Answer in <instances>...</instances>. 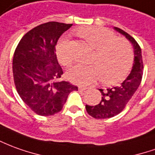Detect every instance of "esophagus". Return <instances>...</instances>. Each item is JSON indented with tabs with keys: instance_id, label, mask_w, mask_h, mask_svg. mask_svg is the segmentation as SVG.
I'll list each match as a JSON object with an SVG mask.
<instances>
[{
	"instance_id": "esophagus-1",
	"label": "esophagus",
	"mask_w": 155,
	"mask_h": 155,
	"mask_svg": "<svg viewBox=\"0 0 155 155\" xmlns=\"http://www.w3.org/2000/svg\"><path fill=\"white\" fill-rule=\"evenodd\" d=\"M88 88V87H86V86H79L78 87V90H79L80 92H83L84 91V90H86Z\"/></svg>"
}]
</instances>
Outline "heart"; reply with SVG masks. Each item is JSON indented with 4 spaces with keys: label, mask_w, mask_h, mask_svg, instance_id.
I'll return each instance as SVG.
<instances>
[{
    "label": "heart",
    "mask_w": 155,
    "mask_h": 155,
    "mask_svg": "<svg viewBox=\"0 0 155 155\" xmlns=\"http://www.w3.org/2000/svg\"><path fill=\"white\" fill-rule=\"evenodd\" d=\"M78 35L95 50L91 62L84 66L77 65L67 72L71 83L81 85L90 84L101 79L104 85H116L128 76L134 61V53L131 43L118 38L112 31L102 27H87L79 28ZM59 61L66 67L73 62L69 47V39L63 38L55 47Z\"/></svg>",
    "instance_id": "heart-1"
}]
</instances>
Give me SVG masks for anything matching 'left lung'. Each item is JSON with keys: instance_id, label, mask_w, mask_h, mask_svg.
<instances>
[{"instance_id": "obj_1", "label": "left lung", "mask_w": 155, "mask_h": 155, "mask_svg": "<svg viewBox=\"0 0 155 155\" xmlns=\"http://www.w3.org/2000/svg\"><path fill=\"white\" fill-rule=\"evenodd\" d=\"M115 29L126 36L134 48V63L131 73L123 83L111 88L100 89L102 94L100 102L96 105L86 104V110L89 116L95 119H107L118 115L126 107L134 93L140 85L143 78V63L139 45L127 32L115 27Z\"/></svg>"}]
</instances>
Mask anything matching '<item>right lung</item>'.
<instances>
[{"label":"right lung","instance_id":"obj_1","mask_svg":"<svg viewBox=\"0 0 155 155\" xmlns=\"http://www.w3.org/2000/svg\"><path fill=\"white\" fill-rule=\"evenodd\" d=\"M72 24L48 22L23 35L16 48L12 72L16 89L25 104L39 116H52L63 108L75 85L61 81L63 74L55 45Z\"/></svg>","mask_w":155,"mask_h":155}]
</instances>
